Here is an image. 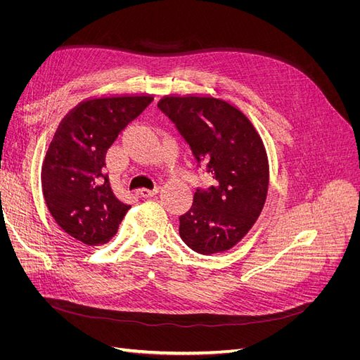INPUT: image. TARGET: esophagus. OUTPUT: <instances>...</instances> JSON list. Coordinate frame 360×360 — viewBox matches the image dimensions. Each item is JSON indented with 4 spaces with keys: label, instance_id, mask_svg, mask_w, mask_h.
<instances>
[{
    "label": "esophagus",
    "instance_id": "1",
    "mask_svg": "<svg viewBox=\"0 0 360 360\" xmlns=\"http://www.w3.org/2000/svg\"><path fill=\"white\" fill-rule=\"evenodd\" d=\"M156 193H158V188H155V189H146V188H143V189L138 191V195H141V197H143V198L155 197Z\"/></svg>",
    "mask_w": 360,
    "mask_h": 360
}]
</instances>
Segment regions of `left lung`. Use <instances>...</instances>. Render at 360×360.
I'll use <instances>...</instances> for the list:
<instances>
[{
	"instance_id": "1",
	"label": "left lung",
	"mask_w": 360,
	"mask_h": 360,
	"mask_svg": "<svg viewBox=\"0 0 360 360\" xmlns=\"http://www.w3.org/2000/svg\"><path fill=\"white\" fill-rule=\"evenodd\" d=\"M212 176L197 188L179 233L195 252H224L240 242L263 210L269 162L263 141L236 106L209 96H165L158 103Z\"/></svg>"
}]
</instances>
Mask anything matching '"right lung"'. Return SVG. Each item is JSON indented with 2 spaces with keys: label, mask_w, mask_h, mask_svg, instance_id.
Returning a JSON list of instances; mask_svg holds the SVG:
<instances>
[{
  "label": "right lung",
  "mask_w": 360,
  "mask_h": 360,
  "mask_svg": "<svg viewBox=\"0 0 360 360\" xmlns=\"http://www.w3.org/2000/svg\"><path fill=\"white\" fill-rule=\"evenodd\" d=\"M151 96L101 97L63 118L41 167L48 210L64 233L89 246L106 243L130 205L120 201L105 174V156Z\"/></svg>",
  "instance_id": "add662e5"
}]
</instances>
